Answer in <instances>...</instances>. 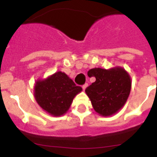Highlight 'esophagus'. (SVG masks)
<instances>
[{"instance_id":"obj_1","label":"esophagus","mask_w":157,"mask_h":157,"mask_svg":"<svg viewBox=\"0 0 157 157\" xmlns=\"http://www.w3.org/2000/svg\"><path fill=\"white\" fill-rule=\"evenodd\" d=\"M87 86H88V84H87V83H85L84 85H82V89H83V90H85L86 89Z\"/></svg>"}]
</instances>
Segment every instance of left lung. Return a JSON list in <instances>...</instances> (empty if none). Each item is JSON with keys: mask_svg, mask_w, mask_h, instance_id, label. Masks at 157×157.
I'll list each match as a JSON object with an SVG mask.
<instances>
[{"mask_svg": "<svg viewBox=\"0 0 157 157\" xmlns=\"http://www.w3.org/2000/svg\"><path fill=\"white\" fill-rule=\"evenodd\" d=\"M89 77L96 81L86 89L94 110L101 116L115 114L126 103L131 88L130 75L124 69L116 67L110 70L90 69Z\"/></svg>", "mask_w": 157, "mask_h": 157, "instance_id": "8db88e82", "label": "left lung"}]
</instances>
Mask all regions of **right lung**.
I'll list each match as a JSON object with an SVG mask.
<instances>
[{"label":"right lung","mask_w":157,"mask_h":157,"mask_svg":"<svg viewBox=\"0 0 157 157\" xmlns=\"http://www.w3.org/2000/svg\"><path fill=\"white\" fill-rule=\"evenodd\" d=\"M34 91L37 104L49 114L59 116L68 110L82 87L76 86L65 73L59 71L43 81H37Z\"/></svg>","instance_id":"1"}]
</instances>
